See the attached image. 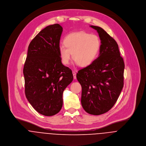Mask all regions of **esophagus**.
<instances>
[{
	"label": "esophagus",
	"mask_w": 146,
	"mask_h": 146,
	"mask_svg": "<svg viewBox=\"0 0 146 146\" xmlns=\"http://www.w3.org/2000/svg\"><path fill=\"white\" fill-rule=\"evenodd\" d=\"M72 73H73V78H74V79H76V73L74 71H73Z\"/></svg>",
	"instance_id": "esophagus-1"
}]
</instances>
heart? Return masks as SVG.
Here are the masks:
<instances>
[{
  "label": "heart",
  "instance_id": "heart-1",
  "mask_svg": "<svg viewBox=\"0 0 146 146\" xmlns=\"http://www.w3.org/2000/svg\"><path fill=\"white\" fill-rule=\"evenodd\" d=\"M64 45L58 48L62 63L68 65L72 55L73 59L80 66L90 65L97 57L101 41L98 36L85 32H78L68 35L64 40Z\"/></svg>",
  "mask_w": 146,
  "mask_h": 146
}]
</instances>
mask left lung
Instances as JSON below:
<instances>
[{"mask_svg":"<svg viewBox=\"0 0 146 146\" xmlns=\"http://www.w3.org/2000/svg\"><path fill=\"white\" fill-rule=\"evenodd\" d=\"M101 40L100 55L90 65L78 71L82 87L81 104L86 112L98 115L109 111L123 87L125 63L118 44L104 29L90 25Z\"/></svg>","mask_w":146,"mask_h":146,"instance_id":"left-lung-1","label":"left lung"}]
</instances>
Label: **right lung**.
<instances>
[{"label": "right lung", "instance_id": "right-lung-1", "mask_svg": "<svg viewBox=\"0 0 146 146\" xmlns=\"http://www.w3.org/2000/svg\"><path fill=\"white\" fill-rule=\"evenodd\" d=\"M62 27L48 25L31 41L23 68L25 94L40 114L52 116L62 106V94L72 82V71L61 60L58 48Z\"/></svg>", "mask_w": 146, "mask_h": 146}]
</instances>
